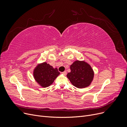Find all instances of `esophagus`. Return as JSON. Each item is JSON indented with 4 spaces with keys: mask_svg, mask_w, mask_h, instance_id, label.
I'll return each mask as SVG.
<instances>
[{
    "mask_svg": "<svg viewBox=\"0 0 127 127\" xmlns=\"http://www.w3.org/2000/svg\"><path fill=\"white\" fill-rule=\"evenodd\" d=\"M63 74L64 75H66L67 74V71H64V72H63Z\"/></svg>",
    "mask_w": 127,
    "mask_h": 127,
    "instance_id": "esophagus-1",
    "label": "esophagus"
}]
</instances>
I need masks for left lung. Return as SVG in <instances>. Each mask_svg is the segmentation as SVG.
Masks as SVG:
<instances>
[{"mask_svg":"<svg viewBox=\"0 0 127 127\" xmlns=\"http://www.w3.org/2000/svg\"><path fill=\"white\" fill-rule=\"evenodd\" d=\"M71 71L67 77L73 85L78 88L89 86L93 81L94 72L90 64L85 61L76 60L70 67Z\"/></svg>","mask_w":127,"mask_h":127,"instance_id":"obj_1","label":"left lung"}]
</instances>
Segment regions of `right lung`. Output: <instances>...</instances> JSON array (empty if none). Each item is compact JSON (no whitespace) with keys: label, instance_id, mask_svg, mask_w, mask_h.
Listing matches in <instances>:
<instances>
[{"label":"right lung","instance_id":"obj_1","mask_svg":"<svg viewBox=\"0 0 127 127\" xmlns=\"http://www.w3.org/2000/svg\"><path fill=\"white\" fill-rule=\"evenodd\" d=\"M59 74L57 68H53L46 62L38 64L33 70L34 79L43 88L50 86Z\"/></svg>","mask_w":127,"mask_h":127}]
</instances>
